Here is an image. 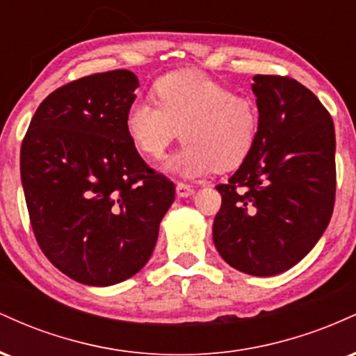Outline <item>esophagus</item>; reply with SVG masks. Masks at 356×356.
<instances>
[{
    "mask_svg": "<svg viewBox=\"0 0 356 356\" xmlns=\"http://www.w3.org/2000/svg\"><path fill=\"white\" fill-rule=\"evenodd\" d=\"M175 192H177V197H189V195L194 194V187L189 186V184L177 182V186H175Z\"/></svg>",
    "mask_w": 356,
    "mask_h": 356,
    "instance_id": "1",
    "label": "esophagus"
}]
</instances>
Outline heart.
Returning <instances> with one entry per match:
<instances>
[{
	"mask_svg": "<svg viewBox=\"0 0 356 356\" xmlns=\"http://www.w3.org/2000/svg\"><path fill=\"white\" fill-rule=\"evenodd\" d=\"M152 102H136L125 115L132 144L149 159H162L170 144L186 142L165 169L195 177L229 172L248 161L259 136V108L227 85L182 70L154 81Z\"/></svg>",
	"mask_w": 356,
	"mask_h": 356,
	"instance_id": "heart-1",
	"label": "heart"
}]
</instances>
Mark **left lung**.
Instances as JSON below:
<instances>
[{"instance_id":"obj_1","label":"left lung","mask_w":356,"mask_h":356,"mask_svg":"<svg viewBox=\"0 0 356 356\" xmlns=\"http://www.w3.org/2000/svg\"><path fill=\"white\" fill-rule=\"evenodd\" d=\"M259 136L248 161L216 189L212 239L229 266L275 276L312 251L333 214L334 127L316 95L291 76L256 75Z\"/></svg>"}]
</instances>
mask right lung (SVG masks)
Segmentation results:
<instances>
[{
    "label": "right lung",
    "instance_id": "1",
    "mask_svg": "<svg viewBox=\"0 0 356 356\" xmlns=\"http://www.w3.org/2000/svg\"><path fill=\"white\" fill-rule=\"evenodd\" d=\"M137 76L112 70L56 88L24 134L19 169L36 243L63 275L90 286L129 280L152 256L175 186L125 130Z\"/></svg>",
    "mask_w": 356,
    "mask_h": 356
}]
</instances>
